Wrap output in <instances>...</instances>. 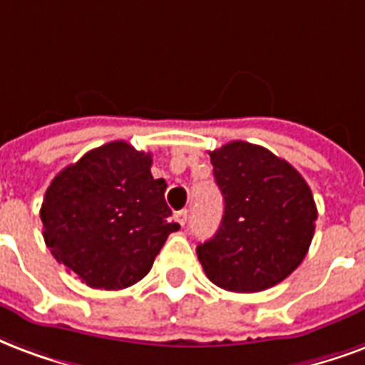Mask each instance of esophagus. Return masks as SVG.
<instances>
[{
	"mask_svg": "<svg viewBox=\"0 0 365 365\" xmlns=\"http://www.w3.org/2000/svg\"><path fill=\"white\" fill-rule=\"evenodd\" d=\"M176 222L180 224V226H185V222H187V210H178Z\"/></svg>",
	"mask_w": 365,
	"mask_h": 365,
	"instance_id": "obj_1",
	"label": "esophagus"
}]
</instances>
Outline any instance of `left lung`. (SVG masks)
<instances>
[{
    "label": "left lung",
    "mask_w": 365,
    "mask_h": 365,
    "mask_svg": "<svg viewBox=\"0 0 365 365\" xmlns=\"http://www.w3.org/2000/svg\"><path fill=\"white\" fill-rule=\"evenodd\" d=\"M224 195L218 232L197 247L214 285L258 293L299 268L312 243L318 208L304 178L274 153L232 141L208 153Z\"/></svg>",
    "instance_id": "left-lung-1"
}]
</instances>
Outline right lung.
<instances>
[{
	"instance_id": "1",
	"label": "right lung",
	"mask_w": 365,
	"mask_h": 365,
	"mask_svg": "<svg viewBox=\"0 0 365 365\" xmlns=\"http://www.w3.org/2000/svg\"><path fill=\"white\" fill-rule=\"evenodd\" d=\"M151 153L126 141L91 149L53 178L41 202L43 239L88 287L118 291L143 279L180 226L151 174Z\"/></svg>"
}]
</instances>
